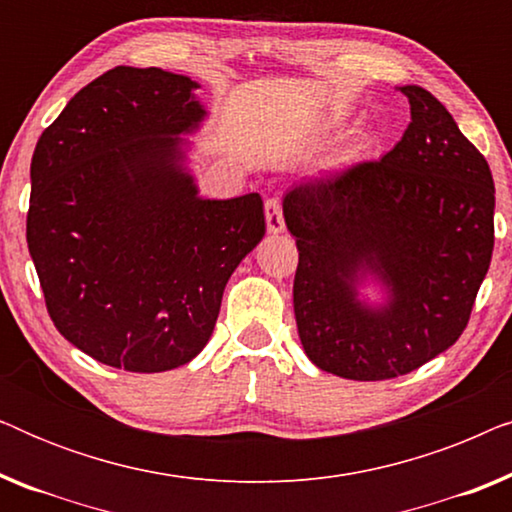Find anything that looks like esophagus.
Here are the masks:
<instances>
[{"instance_id":"obj_1","label":"esophagus","mask_w":512,"mask_h":512,"mask_svg":"<svg viewBox=\"0 0 512 512\" xmlns=\"http://www.w3.org/2000/svg\"><path fill=\"white\" fill-rule=\"evenodd\" d=\"M265 223H268L270 235H277L284 230V214H282V205H279L277 198L265 200Z\"/></svg>"}]
</instances>
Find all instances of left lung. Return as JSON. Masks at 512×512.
Instances as JSON below:
<instances>
[{"label": "left lung", "instance_id": "left-lung-1", "mask_svg": "<svg viewBox=\"0 0 512 512\" xmlns=\"http://www.w3.org/2000/svg\"><path fill=\"white\" fill-rule=\"evenodd\" d=\"M410 125L380 160L307 179L284 195L298 247L293 312L314 366L345 380L408 375L464 333L494 249V179L450 111L398 88ZM370 276L382 306L358 298Z\"/></svg>", "mask_w": 512, "mask_h": 512}]
</instances>
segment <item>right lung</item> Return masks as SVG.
Segmentation results:
<instances>
[{
	"label": "right lung",
	"instance_id": "1",
	"mask_svg": "<svg viewBox=\"0 0 512 512\" xmlns=\"http://www.w3.org/2000/svg\"><path fill=\"white\" fill-rule=\"evenodd\" d=\"M188 76L114 67L32 156L27 247L53 324L83 354L163 373L212 338L223 289L265 235L263 200H205L186 139L207 111Z\"/></svg>",
	"mask_w": 512,
	"mask_h": 512
}]
</instances>
